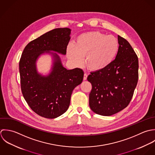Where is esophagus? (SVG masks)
Returning <instances> with one entry per match:
<instances>
[{"label": "esophagus", "mask_w": 155, "mask_h": 155, "mask_svg": "<svg viewBox=\"0 0 155 155\" xmlns=\"http://www.w3.org/2000/svg\"><path fill=\"white\" fill-rule=\"evenodd\" d=\"M87 74L85 73V74H84V77H83V80H87Z\"/></svg>", "instance_id": "1"}]
</instances>
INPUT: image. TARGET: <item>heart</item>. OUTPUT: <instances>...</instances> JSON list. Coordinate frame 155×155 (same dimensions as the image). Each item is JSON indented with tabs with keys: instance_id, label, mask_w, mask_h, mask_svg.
Masks as SVG:
<instances>
[{
	"instance_id": "obj_1",
	"label": "heart",
	"mask_w": 155,
	"mask_h": 155,
	"mask_svg": "<svg viewBox=\"0 0 155 155\" xmlns=\"http://www.w3.org/2000/svg\"><path fill=\"white\" fill-rule=\"evenodd\" d=\"M119 50L117 39L100 31L83 33L77 36L75 44L66 48L68 58L77 66H81L86 56V64L92 71L107 68L114 60Z\"/></svg>"
}]
</instances>
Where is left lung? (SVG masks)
I'll return each instance as SVG.
<instances>
[{
    "label": "left lung",
    "instance_id": "8db88e82",
    "mask_svg": "<svg viewBox=\"0 0 155 155\" xmlns=\"http://www.w3.org/2000/svg\"><path fill=\"white\" fill-rule=\"evenodd\" d=\"M119 44L116 59L105 69L87 77L92 89L89 106L96 114L110 116L129 104L138 80V59L124 38L118 35Z\"/></svg>",
    "mask_w": 155,
    "mask_h": 155
}]
</instances>
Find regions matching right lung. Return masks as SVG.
I'll return each mask as SVG.
<instances>
[{
    "label": "right lung",
    "instance_id": "1",
    "mask_svg": "<svg viewBox=\"0 0 155 155\" xmlns=\"http://www.w3.org/2000/svg\"><path fill=\"white\" fill-rule=\"evenodd\" d=\"M71 30L58 28L30 42L25 48L19 63L21 89L31 110L47 119H54L69 108L73 90L83 80L80 68L68 70L62 64L59 54H66ZM51 55L53 63L48 74L37 69L36 62L44 54Z\"/></svg>",
    "mask_w": 155,
    "mask_h": 155
}]
</instances>
